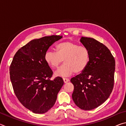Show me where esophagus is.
<instances>
[{
  "label": "esophagus",
  "instance_id": "1",
  "mask_svg": "<svg viewBox=\"0 0 126 126\" xmlns=\"http://www.w3.org/2000/svg\"><path fill=\"white\" fill-rule=\"evenodd\" d=\"M63 79L64 82L65 83H67L68 82H69V79H68V78H63Z\"/></svg>",
  "mask_w": 126,
  "mask_h": 126
}]
</instances>
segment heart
<instances>
[{"instance_id":"b5f03b06","label":"heart","mask_w":126,"mask_h":126,"mask_svg":"<svg viewBox=\"0 0 126 126\" xmlns=\"http://www.w3.org/2000/svg\"><path fill=\"white\" fill-rule=\"evenodd\" d=\"M57 53L48 50L44 54V60L51 68H55L62 63L64 64L55 72L59 77H68L75 72H83L88 65L90 54L88 48L79 46L71 41L61 42L55 47Z\"/></svg>"}]
</instances>
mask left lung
<instances>
[{
	"label": "left lung",
	"mask_w": 126,
	"mask_h": 126,
	"mask_svg": "<svg viewBox=\"0 0 126 126\" xmlns=\"http://www.w3.org/2000/svg\"><path fill=\"white\" fill-rule=\"evenodd\" d=\"M88 48L90 59L86 69L71 78L74 86L72 99L83 110H91L103 103L113 88L115 60L106 46L93 38L80 39Z\"/></svg>",
	"instance_id": "left-lung-1"
}]
</instances>
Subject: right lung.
<instances>
[{
  "mask_svg": "<svg viewBox=\"0 0 126 126\" xmlns=\"http://www.w3.org/2000/svg\"><path fill=\"white\" fill-rule=\"evenodd\" d=\"M62 36H46L33 39L14 55L10 78L15 94L25 108L34 113H44L54 105L64 82L60 77L50 78L53 71L44 60L50 46Z\"/></svg>",
  "mask_w": 126,
  "mask_h": 126,
  "instance_id": "1",
  "label": "right lung"
}]
</instances>
